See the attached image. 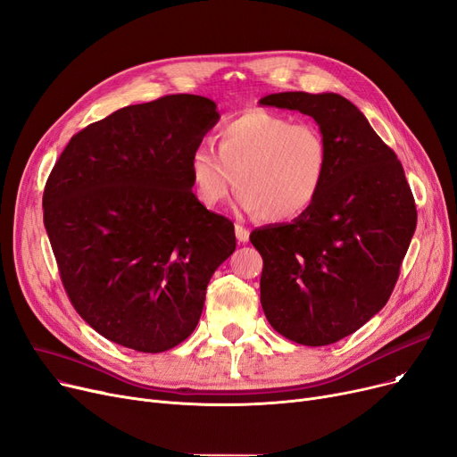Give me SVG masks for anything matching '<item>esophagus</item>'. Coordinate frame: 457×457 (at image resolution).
Instances as JSON below:
<instances>
[{"instance_id": "esophagus-1", "label": "esophagus", "mask_w": 457, "mask_h": 457, "mask_svg": "<svg viewBox=\"0 0 457 457\" xmlns=\"http://www.w3.org/2000/svg\"><path fill=\"white\" fill-rule=\"evenodd\" d=\"M235 235H237V241H239V243H248V239H250V229L245 228V226H241V224H237V226H235Z\"/></svg>"}]
</instances>
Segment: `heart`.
Returning a JSON list of instances; mask_svg holds the SVG:
<instances>
[{
	"mask_svg": "<svg viewBox=\"0 0 457 457\" xmlns=\"http://www.w3.org/2000/svg\"><path fill=\"white\" fill-rule=\"evenodd\" d=\"M216 145L218 153L195 147L188 161L195 197L205 207L224 204L237 187L248 212L291 222L308 212L325 188L328 144L312 123L248 108L216 130Z\"/></svg>",
	"mask_w": 457,
	"mask_h": 457,
	"instance_id": "obj_1",
	"label": "heart"
}]
</instances>
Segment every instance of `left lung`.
<instances>
[{
    "mask_svg": "<svg viewBox=\"0 0 457 457\" xmlns=\"http://www.w3.org/2000/svg\"><path fill=\"white\" fill-rule=\"evenodd\" d=\"M260 104L313 117L328 144V177L315 205L291 224L250 235L263 257L270 327L295 344L328 345L390 299L416 228L414 197L398 156L342 95L287 91Z\"/></svg>",
    "mask_w": 457,
    "mask_h": 457,
    "instance_id": "8db88e82",
    "label": "left lung"
}]
</instances>
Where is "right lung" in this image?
<instances>
[{"instance_id":"right-lung-1","label":"right lung","mask_w":457,"mask_h":457,"mask_svg":"<svg viewBox=\"0 0 457 457\" xmlns=\"http://www.w3.org/2000/svg\"><path fill=\"white\" fill-rule=\"evenodd\" d=\"M218 121L200 95L125 106L71 137L43 194L74 310L106 340L162 353L194 332L233 222L192 194L188 161Z\"/></svg>"}]
</instances>
